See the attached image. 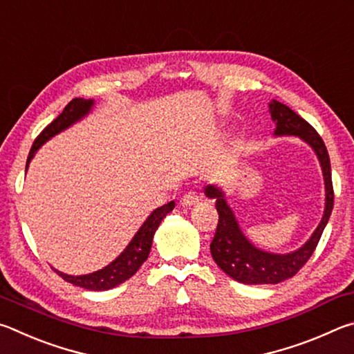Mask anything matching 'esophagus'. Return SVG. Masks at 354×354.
Returning a JSON list of instances; mask_svg holds the SVG:
<instances>
[{"mask_svg":"<svg viewBox=\"0 0 354 354\" xmlns=\"http://www.w3.org/2000/svg\"><path fill=\"white\" fill-rule=\"evenodd\" d=\"M198 201H200L198 194H196L195 190H189V192H185V194L183 195L181 205L185 206V207H190V206L196 205V203H198Z\"/></svg>","mask_w":354,"mask_h":354,"instance_id":"esophagus-1","label":"esophagus"}]
</instances>
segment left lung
I'll return each mask as SVG.
<instances>
[{
    "label": "left lung",
    "instance_id": "1",
    "mask_svg": "<svg viewBox=\"0 0 354 354\" xmlns=\"http://www.w3.org/2000/svg\"><path fill=\"white\" fill-rule=\"evenodd\" d=\"M272 120L274 122V136H297L314 149L320 160L323 179H325V212L322 221L317 226L314 234L301 248L287 254H274L256 248L239 226L234 212L227 206L225 192L217 185L209 184L205 187V194L215 200V207L218 212L217 231L211 242V254L217 266L227 277L242 284H278L281 281L292 278L299 272L304 263L313 256L314 250L323 234V230L333 212L334 190L331 181V164H329L328 149L319 133L310 127L306 120L293 112L290 107L272 101L270 104Z\"/></svg>",
    "mask_w": 354,
    "mask_h": 354
}]
</instances>
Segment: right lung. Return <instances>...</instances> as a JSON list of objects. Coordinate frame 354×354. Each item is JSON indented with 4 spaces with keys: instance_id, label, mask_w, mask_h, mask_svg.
Wrapping results in <instances>:
<instances>
[{
    "instance_id": "1",
    "label": "right lung",
    "mask_w": 354,
    "mask_h": 354,
    "mask_svg": "<svg viewBox=\"0 0 354 354\" xmlns=\"http://www.w3.org/2000/svg\"><path fill=\"white\" fill-rule=\"evenodd\" d=\"M93 106V100H82V98H75L71 100L70 103L65 106L61 115L53 120V122L48 124V127L41 131L37 136V139L34 140V145L29 151L28 160H26V170L28 165L34 158V154L37 153V149L44 145L46 140H50L53 136L61 133V131L67 129L71 124L80 122L82 117H86L88 112H91ZM175 207V201L167 203V205L160 206L149 214V217L143 221L140 230L136 232L133 241L122 254H120L115 261H112L109 266L101 268L98 272L88 273V274H80V277H71V274H65L59 270H55L59 277H62L67 283L75 284L77 287H84L87 290H109L112 287L124 283V281L129 279L133 274L139 270L140 266L147 261L149 254V250H151L153 237L154 232L158 230L160 221L169 212L173 211Z\"/></svg>"
}]
</instances>
